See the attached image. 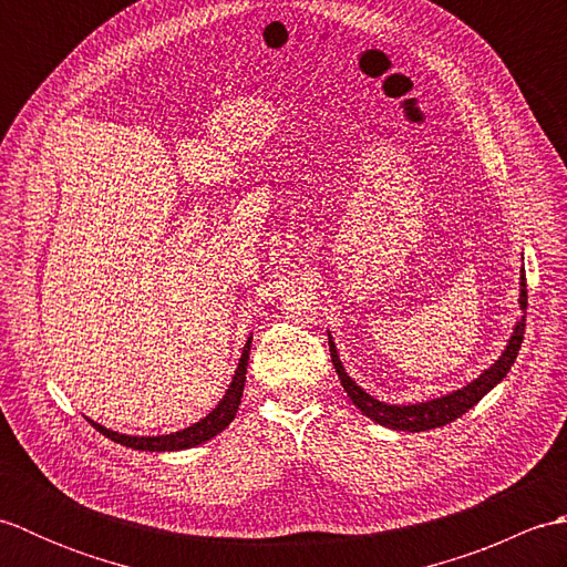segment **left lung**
<instances>
[{
    "label": "left lung",
    "mask_w": 567,
    "mask_h": 567,
    "mask_svg": "<svg viewBox=\"0 0 567 567\" xmlns=\"http://www.w3.org/2000/svg\"><path fill=\"white\" fill-rule=\"evenodd\" d=\"M519 309L522 317L516 319L512 336L507 346H504L502 355L492 363L489 368H485L475 380H470L463 388H457L449 394L433 396V400L426 402H409V404H390V402H380L378 396H372L370 392H365L360 384L348 375L339 351H336L333 336L329 331V351H331V363L339 372V380L343 384V390L351 396V402L363 412L368 419L375 421V424L384 426V429H394V431H429V429H439L451 424L457 416H463L467 409H473L483 396L495 390L497 384L507 378V372L512 370L516 355H519V348L524 341V327H526V275L522 268V277H519Z\"/></svg>",
    "instance_id": "8db88e82"
}]
</instances>
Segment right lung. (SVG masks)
Masks as SVG:
<instances>
[{
  "label": "right lung",
  "instance_id": "add662e5",
  "mask_svg": "<svg viewBox=\"0 0 567 567\" xmlns=\"http://www.w3.org/2000/svg\"><path fill=\"white\" fill-rule=\"evenodd\" d=\"M250 343H252V333L248 336L244 351H240L238 365L234 370V378H231V382H228V390L224 392L219 404H216L207 416L195 421V424L187 426V429H179L175 433H163V436H128V433L112 431V429H106V426L97 424V421H92V419H87V421L100 433H104L106 439H112L114 443H122V445H126V449H134V451L171 453V451H187V449H195V445L207 443L214 436H219V433L236 419L240 396H244L246 368H248V358H250Z\"/></svg>",
  "mask_w": 567,
  "mask_h": 567
}]
</instances>
